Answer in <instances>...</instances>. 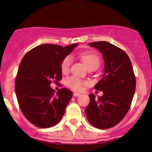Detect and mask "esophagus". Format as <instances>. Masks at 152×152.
Segmentation results:
<instances>
[{
    "instance_id": "34e87169",
    "label": "esophagus",
    "mask_w": 152,
    "mask_h": 152,
    "mask_svg": "<svg viewBox=\"0 0 152 152\" xmlns=\"http://www.w3.org/2000/svg\"><path fill=\"white\" fill-rule=\"evenodd\" d=\"M73 95H74V96H79L80 95V93H77V92H75L73 94Z\"/></svg>"
}]
</instances>
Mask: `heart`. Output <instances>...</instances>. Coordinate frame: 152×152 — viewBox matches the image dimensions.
Listing matches in <instances>:
<instances>
[{
  "instance_id": "1",
  "label": "heart",
  "mask_w": 152,
  "mask_h": 152,
  "mask_svg": "<svg viewBox=\"0 0 152 152\" xmlns=\"http://www.w3.org/2000/svg\"><path fill=\"white\" fill-rule=\"evenodd\" d=\"M80 58L83 61V62L85 64V65L88 68L92 66V65H97L99 66L100 64V58L95 53H93L91 52H84L80 53ZM72 57L70 56H66L64 59L62 60L61 64V72L63 73H66L68 72L71 64H72ZM67 85L70 88L75 90V91H81L84 88V86L88 85V82L86 80H81L79 77H75V76H72L66 79L65 80Z\"/></svg>"
}]
</instances>
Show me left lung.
<instances>
[{
	"instance_id": "obj_1",
	"label": "left lung",
	"mask_w": 152,
	"mask_h": 152,
	"mask_svg": "<svg viewBox=\"0 0 152 152\" xmlns=\"http://www.w3.org/2000/svg\"><path fill=\"white\" fill-rule=\"evenodd\" d=\"M89 45L103 55L104 72L94 87L103 91V96L96 98L94 94H89L86 115L92 126L106 129L117 125L129 110L135 91V77L128 55L119 47L104 41Z\"/></svg>"
}]
</instances>
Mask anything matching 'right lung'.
<instances>
[{
  "instance_id": "add662e5",
  "label": "right lung",
  "mask_w": 152,
  "mask_h": 152,
  "mask_svg": "<svg viewBox=\"0 0 152 152\" xmlns=\"http://www.w3.org/2000/svg\"><path fill=\"white\" fill-rule=\"evenodd\" d=\"M77 43L62 47L43 44L23 58L15 80L17 101L25 117L39 128H49L61 120L73 94L61 88L55 94L52 80H61V64Z\"/></svg>"
}]
</instances>
